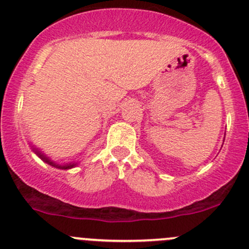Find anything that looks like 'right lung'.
<instances>
[{
  "label": "right lung",
  "mask_w": 249,
  "mask_h": 249,
  "mask_svg": "<svg viewBox=\"0 0 249 249\" xmlns=\"http://www.w3.org/2000/svg\"><path fill=\"white\" fill-rule=\"evenodd\" d=\"M32 150H34V152L36 153V154L38 155V157L41 158V159L43 160L44 162H47V164L52 165V166H54V167H57V169L67 170V169H72V167H74V166H76V164H74V162H73V164H71V162H70V164H67V165H64V166H62V165H57V164H55L54 161H52V160H50L49 158H47L46 155L43 154V153H42V152H39L38 149H36V148H34V149H32Z\"/></svg>",
  "instance_id": "1"
}]
</instances>
